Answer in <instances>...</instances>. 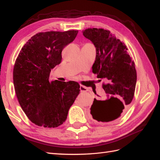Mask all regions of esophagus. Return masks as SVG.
Instances as JSON below:
<instances>
[{"label":"esophagus","mask_w":160,"mask_h":160,"mask_svg":"<svg viewBox=\"0 0 160 160\" xmlns=\"http://www.w3.org/2000/svg\"><path fill=\"white\" fill-rule=\"evenodd\" d=\"M80 91H82V92H86V91H89V89H88L87 87L82 86V85H80Z\"/></svg>","instance_id":"34e87169"}]
</instances>
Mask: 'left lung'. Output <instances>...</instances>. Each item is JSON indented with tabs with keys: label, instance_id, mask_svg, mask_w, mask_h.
<instances>
[{
	"label": "left lung",
	"instance_id": "8db88e82",
	"mask_svg": "<svg viewBox=\"0 0 160 160\" xmlns=\"http://www.w3.org/2000/svg\"><path fill=\"white\" fill-rule=\"evenodd\" d=\"M83 35L96 49L93 73L107 82L102 85L107 98H95L91 114L98 122L113 121L124 113L133 98L137 81L134 62L124 44L108 30L90 28L84 30Z\"/></svg>",
	"mask_w": 160,
	"mask_h": 160
}]
</instances>
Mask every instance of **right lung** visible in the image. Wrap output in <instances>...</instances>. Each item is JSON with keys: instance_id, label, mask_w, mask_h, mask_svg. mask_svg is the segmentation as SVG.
<instances>
[{"instance_id": "right-lung-1", "label": "right lung", "mask_w": 160, "mask_h": 160, "mask_svg": "<svg viewBox=\"0 0 160 160\" xmlns=\"http://www.w3.org/2000/svg\"><path fill=\"white\" fill-rule=\"evenodd\" d=\"M78 31L38 33L27 42L13 67V85L22 109L33 124L55 128L62 124L79 94V84L49 82L51 71L62 60V51Z\"/></svg>"}]
</instances>
